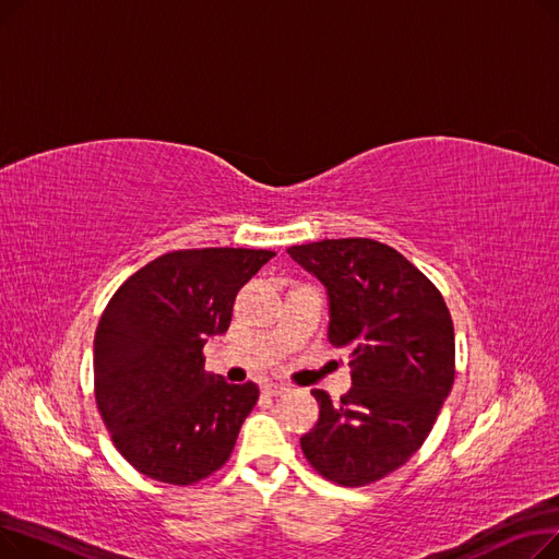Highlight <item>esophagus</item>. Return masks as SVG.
<instances>
[{"mask_svg": "<svg viewBox=\"0 0 559 559\" xmlns=\"http://www.w3.org/2000/svg\"><path fill=\"white\" fill-rule=\"evenodd\" d=\"M264 392H267L270 396H281V394H287L289 388L278 385V383H267V385H264Z\"/></svg>", "mask_w": 559, "mask_h": 559, "instance_id": "34e87169", "label": "esophagus"}]
</instances>
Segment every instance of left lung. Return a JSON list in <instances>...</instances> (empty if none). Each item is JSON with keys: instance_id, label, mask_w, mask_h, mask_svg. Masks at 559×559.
<instances>
[{"instance_id": "1", "label": "left lung", "mask_w": 559, "mask_h": 559, "mask_svg": "<svg viewBox=\"0 0 559 559\" xmlns=\"http://www.w3.org/2000/svg\"><path fill=\"white\" fill-rule=\"evenodd\" d=\"M329 292V340L350 354V388L335 405L312 390L319 421L301 437L317 474L365 487L413 457L455 378L453 319L439 289L396 249L369 238L289 247Z\"/></svg>"}]
</instances>
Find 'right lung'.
Segmentation results:
<instances>
[{
    "instance_id": "obj_1",
    "label": "right lung",
    "mask_w": 559,
    "mask_h": 559,
    "mask_svg": "<svg viewBox=\"0 0 559 559\" xmlns=\"http://www.w3.org/2000/svg\"><path fill=\"white\" fill-rule=\"evenodd\" d=\"M267 249H186L129 276L95 333V399L115 449L140 474L194 485L215 474L258 401L203 369V344L228 331L240 287Z\"/></svg>"
}]
</instances>
